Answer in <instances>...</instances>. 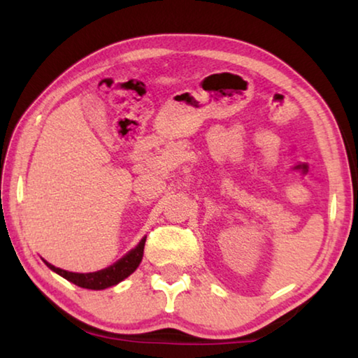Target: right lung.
Masks as SVG:
<instances>
[{"instance_id": "right-lung-1", "label": "right lung", "mask_w": 358, "mask_h": 358, "mask_svg": "<svg viewBox=\"0 0 358 358\" xmlns=\"http://www.w3.org/2000/svg\"><path fill=\"white\" fill-rule=\"evenodd\" d=\"M145 240H147V237H143L141 241H138L136 248H132L131 251L126 252L124 256L118 259L115 264L108 265L107 268L92 271V273H76V271L58 268V266L48 264L45 259H42V260H44V264L52 271H55L57 275L63 276L64 280H68L69 282L76 284V286L83 287V289H92V290H102V289L117 286L118 282H121L123 280H126L129 275L134 273V271L137 270V266L142 262Z\"/></svg>"}]
</instances>
